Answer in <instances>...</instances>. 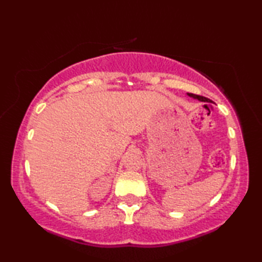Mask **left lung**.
<instances>
[{"mask_svg":"<svg viewBox=\"0 0 262 262\" xmlns=\"http://www.w3.org/2000/svg\"><path fill=\"white\" fill-rule=\"evenodd\" d=\"M188 96L189 97H192L193 99H198L199 101H208V99L207 98H205V97H202V96H197V94H193V93H188Z\"/></svg>","mask_w":262,"mask_h":262,"instance_id":"left-lung-1","label":"left lung"}]
</instances>
